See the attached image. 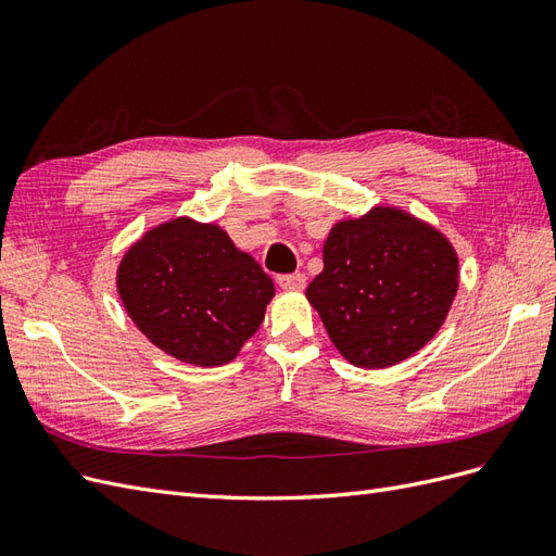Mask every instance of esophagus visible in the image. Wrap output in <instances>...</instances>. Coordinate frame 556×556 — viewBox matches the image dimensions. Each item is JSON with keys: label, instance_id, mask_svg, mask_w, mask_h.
Listing matches in <instances>:
<instances>
[{"label": "esophagus", "instance_id": "esophagus-1", "mask_svg": "<svg viewBox=\"0 0 556 556\" xmlns=\"http://www.w3.org/2000/svg\"><path fill=\"white\" fill-rule=\"evenodd\" d=\"M276 282L280 285L282 290H304L306 288V276L296 271V274H288V276H278Z\"/></svg>", "mask_w": 556, "mask_h": 556}]
</instances>
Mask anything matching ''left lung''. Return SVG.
<instances>
[{
	"instance_id": "obj_1",
	"label": "left lung",
	"mask_w": 556,
	"mask_h": 556,
	"mask_svg": "<svg viewBox=\"0 0 556 556\" xmlns=\"http://www.w3.org/2000/svg\"><path fill=\"white\" fill-rule=\"evenodd\" d=\"M323 260L306 296L336 350L359 368L394 366L422 350L459 288L452 243L396 206L336 223Z\"/></svg>"
}]
</instances>
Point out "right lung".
Instances as JSON below:
<instances>
[{"label": "right lung", "instance_id": "1", "mask_svg": "<svg viewBox=\"0 0 556 556\" xmlns=\"http://www.w3.org/2000/svg\"><path fill=\"white\" fill-rule=\"evenodd\" d=\"M115 288L146 339L185 364L223 366L260 329L276 288L215 223L172 217L131 243Z\"/></svg>", "mask_w": 556, "mask_h": 556}]
</instances>
